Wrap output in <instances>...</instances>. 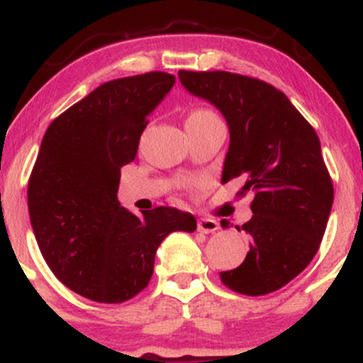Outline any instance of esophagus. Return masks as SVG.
I'll list each match as a JSON object with an SVG mask.
<instances>
[{
	"label": "esophagus",
	"instance_id": "obj_1",
	"mask_svg": "<svg viewBox=\"0 0 363 363\" xmlns=\"http://www.w3.org/2000/svg\"><path fill=\"white\" fill-rule=\"evenodd\" d=\"M220 228L218 222H215V220L211 218H201L198 220V232H201V234H213Z\"/></svg>",
	"mask_w": 363,
	"mask_h": 363
}]
</instances>
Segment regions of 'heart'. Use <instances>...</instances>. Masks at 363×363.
I'll return each instance as SVG.
<instances>
[{"instance_id": "b5f03b06", "label": "heart", "mask_w": 363, "mask_h": 363, "mask_svg": "<svg viewBox=\"0 0 363 363\" xmlns=\"http://www.w3.org/2000/svg\"><path fill=\"white\" fill-rule=\"evenodd\" d=\"M218 118L211 111L206 109H196L189 112V116L186 118V123H210V121H216Z\"/></svg>"}]
</instances>
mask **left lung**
Returning a JSON list of instances; mask_svg holds the SVG:
<instances>
[{
    "label": "left lung",
    "mask_w": 363,
    "mask_h": 363,
    "mask_svg": "<svg viewBox=\"0 0 363 363\" xmlns=\"http://www.w3.org/2000/svg\"><path fill=\"white\" fill-rule=\"evenodd\" d=\"M182 86L227 121L230 143L222 184L242 177L251 191V237L244 262L220 273L244 295L274 291L301 274L318 252L333 206V182L319 136L283 91L228 72H179Z\"/></svg>",
    "instance_id": "1"
}]
</instances>
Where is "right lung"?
Returning <instances> with one entry per match:
<instances>
[{
  "instance_id": "1",
  "label": "right lung",
  "mask_w": 363,
  "mask_h": 363,
  "mask_svg": "<svg viewBox=\"0 0 363 363\" xmlns=\"http://www.w3.org/2000/svg\"><path fill=\"white\" fill-rule=\"evenodd\" d=\"M174 83L162 72L104 83L54 119L40 143L27 191L32 230L57 280L90 301L133 298L162 240L196 230L177 208L136 216L118 199L121 167L135 160L147 118Z\"/></svg>"
}]
</instances>
